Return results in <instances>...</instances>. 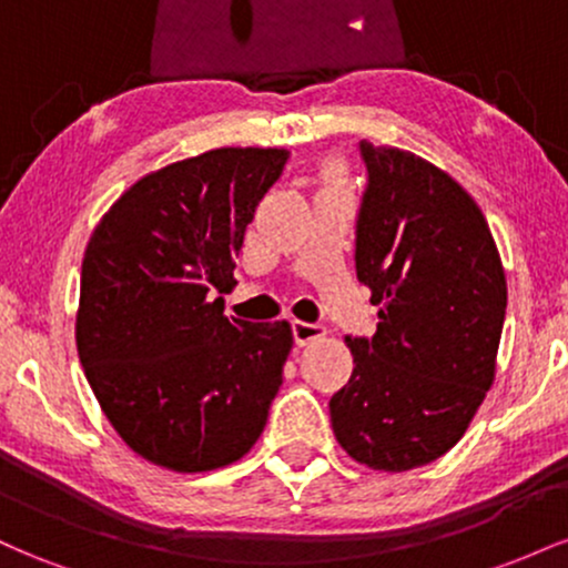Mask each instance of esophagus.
<instances>
[{
	"label": "esophagus",
	"instance_id": "34e87169",
	"mask_svg": "<svg viewBox=\"0 0 568 568\" xmlns=\"http://www.w3.org/2000/svg\"><path fill=\"white\" fill-rule=\"evenodd\" d=\"M325 336V328L321 323H304V321H293V338H296V344H312L317 342V338Z\"/></svg>",
	"mask_w": 568,
	"mask_h": 568
}]
</instances>
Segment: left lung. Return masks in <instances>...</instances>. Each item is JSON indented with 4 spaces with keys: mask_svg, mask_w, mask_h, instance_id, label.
<instances>
[{
    "mask_svg": "<svg viewBox=\"0 0 568 568\" xmlns=\"http://www.w3.org/2000/svg\"><path fill=\"white\" fill-rule=\"evenodd\" d=\"M361 154L355 266L379 325L344 338L355 368L331 397V427L355 462L406 473L454 448L491 389L507 283L484 213L452 175L397 146L361 141Z\"/></svg>",
    "mask_w": 568,
    "mask_h": 568,
    "instance_id": "1",
    "label": "left lung"
}]
</instances>
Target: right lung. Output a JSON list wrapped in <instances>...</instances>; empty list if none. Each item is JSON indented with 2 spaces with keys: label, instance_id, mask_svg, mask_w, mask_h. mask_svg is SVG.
<instances>
[{
  "label": "right lung",
  "instance_id": "1",
  "mask_svg": "<svg viewBox=\"0 0 568 568\" xmlns=\"http://www.w3.org/2000/svg\"><path fill=\"white\" fill-rule=\"evenodd\" d=\"M288 149L224 146L143 175L82 258L77 352L101 410L152 465L207 473L264 433L288 321L224 315L234 258Z\"/></svg>",
  "mask_w": 568,
  "mask_h": 568
}]
</instances>
